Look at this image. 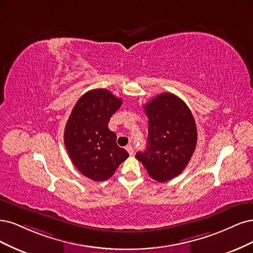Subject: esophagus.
Wrapping results in <instances>:
<instances>
[{
	"label": "esophagus",
	"mask_w": 253,
	"mask_h": 253,
	"mask_svg": "<svg viewBox=\"0 0 253 253\" xmlns=\"http://www.w3.org/2000/svg\"><path fill=\"white\" fill-rule=\"evenodd\" d=\"M126 150L128 151V153L130 154V156H132L133 152H134V150H133V147H132L131 145H128V146H126Z\"/></svg>",
	"instance_id": "34e87169"
}]
</instances>
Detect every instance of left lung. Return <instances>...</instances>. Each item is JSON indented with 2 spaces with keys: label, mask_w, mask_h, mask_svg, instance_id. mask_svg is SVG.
Segmentation results:
<instances>
[{
  "label": "left lung",
  "mask_w": 253,
  "mask_h": 253,
  "mask_svg": "<svg viewBox=\"0 0 253 253\" xmlns=\"http://www.w3.org/2000/svg\"><path fill=\"white\" fill-rule=\"evenodd\" d=\"M148 117V141L135 158L160 183L183 172L197 146V126L190 109L173 93H161L144 106Z\"/></svg>",
  "instance_id": "8db88e82"
}]
</instances>
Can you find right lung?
<instances>
[{
  "label": "right lung",
  "mask_w": 253,
  "mask_h": 253,
  "mask_svg": "<svg viewBox=\"0 0 253 253\" xmlns=\"http://www.w3.org/2000/svg\"><path fill=\"white\" fill-rule=\"evenodd\" d=\"M122 102L107 89L89 90L75 105L65 127L64 144L72 164L92 181L108 180L129 157L108 128Z\"/></svg>",
  "instance_id": "1"
}]
</instances>
